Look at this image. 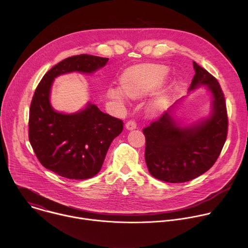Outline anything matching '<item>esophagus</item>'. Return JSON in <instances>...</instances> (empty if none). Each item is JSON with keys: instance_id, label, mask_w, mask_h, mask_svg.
<instances>
[{"instance_id": "esophagus-1", "label": "esophagus", "mask_w": 248, "mask_h": 248, "mask_svg": "<svg viewBox=\"0 0 248 248\" xmlns=\"http://www.w3.org/2000/svg\"><path fill=\"white\" fill-rule=\"evenodd\" d=\"M136 122L134 121V120H129L126 124H125V127L127 128V129H134V128H136Z\"/></svg>"}]
</instances>
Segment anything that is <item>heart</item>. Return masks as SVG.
Returning a JSON list of instances; mask_svg holds the SVG:
<instances>
[{
  "label": "heart",
  "instance_id": "b5f03b06",
  "mask_svg": "<svg viewBox=\"0 0 248 248\" xmlns=\"http://www.w3.org/2000/svg\"><path fill=\"white\" fill-rule=\"evenodd\" d=\"M169 69L159 64H143L127 69L122 78V87L124 92L130 98L142 97L158 89L166 81ZM110 96L116 100L124 98L120 90L110 91ZM166 97H160L151 104V110L159 112L164 109Z\"/></svg>",
  "mask_w": 248,
  "mask_h": 248
}]
</instances>
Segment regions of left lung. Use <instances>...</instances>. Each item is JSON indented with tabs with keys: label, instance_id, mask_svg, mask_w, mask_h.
Instances as JSON below:
<instances>
[{
	"label": "left lung",
	"instance_id": "8db88e82",
	"mask_svg": "<svg viewBox=\"0 0 248 248\" xmlns=\"http://www.w3.org/2000/svg\"><path fill=\"white\" fill-rule=\"evenodd\" d=\"M195 75L189 90L206 85L213 94V113L200 124L178 126L170 109L142 129L145 161L154 178L170 183L196 179L212 168L221 154L228 135V113L224 92L218 80L195 62Z\"/></svg>",
	"mask_w": 248,
	"mask_h": 248
}]
</instances>
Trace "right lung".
Segmentation results:
<instances>
[{"instance_id":"right-lung-1","label":"right lung","mask_w":248,"mask_h":248,"mask_svg":"<svg viewBox=\"0 0 248 248\" xmlns=\"http://www.w3.org/2000/svg\"><path fill=\"white\" fill-rule=\"evenodd\" d=\"M108 60L87 54L66 58L48 70L34 92L28 122L30 144L39 162L63 178L86 180L97 174L124 122L93 104L74 115L55 112L49 101L52 82L66 73L95 72Z\"/></svg>"}]
</instances>
